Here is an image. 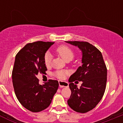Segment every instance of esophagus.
Here are the masks:
<instances>
[{"mask_svg":"<svg viewBox=\"0 0 123 123\" xmlns=\"http://www.w3.org/2000/svg\"><path fill=\"white\" fill-rule=\"evenodd\" d=\"M59 83V86L60 87H68L69 84L68 82H66V81H58Z\"/></svg>","mask_w":123,"mask_h":123,"instance_id":"1","label":"esophagus"}]
</instances>
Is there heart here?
<instances>
[{"mask_svg":"<svg viewBox=\"0 0 123 123\" xmlns=\"http://www.w3.org/2000/svg\"><path fill=\"white\" fill-rule=\"evenodd\" d=\"M56 53L65 61H71L74 56V52L71 48L65 45H60L56 49ZM44 63L47 67L50 66L52 60V56L49 53H46L44 55ZM68 72L64 70H59L55 71L54 75L58 79H64Z\"/></svg>","mask_w":123,"mask_h":123,"instance_id":"heart-1","label":"heart"}]
</instances>
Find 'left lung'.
Instances as JSON below:
<instances>
[{"instance_id":"left-lung-1","label":"left lung","mask_w":123,"mask_h":123,"mask_svg":"<svg viewBox=\"0 0 123 123\" xmlns=\"http://www.w3.org/2000/svg\"><path fill=\"white\" fill-rule=\"evenodd\" d=\"M78 46L82 52V65L69 79L71 91L68 100L69 107L78 113H84L96 106L104 96L107 80V69L100 51L87 42L66 41ZM82 81L80 88L73 82Z\"/></svg>"}]
</instances>
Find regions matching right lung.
I'll return each mask as SVG.
<instances>
[{
  "label": "right lung",
  "mask_w": 123,
  "mask_h": 123,
  "mask_svg": "<svg viewBox=\"0 0 123 123\" xmlns=\"http://www.w3.org/2000/svg\"><path fill=\"white\" fill-rule=\"evenodd\" d=\"M54 42L29 43L16 55L12 71V82L15 95L19 103L32 112H39L50 105L58 87L56 80L49 79L41 85L36 76L47 70L44 55Z\"/></svg>",
  "instance_id": "add662e5"
}]
</instances>
